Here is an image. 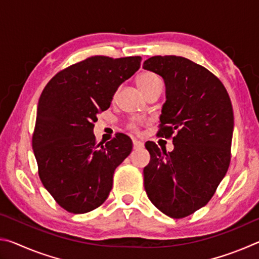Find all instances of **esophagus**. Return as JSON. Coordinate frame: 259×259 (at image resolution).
<instances>
[{
  "instance_id": "obj_1",
  "label": "esophagus",
  "mask_w": 259,
  "mask_h": 259,
  "mask_svg": "<svg viewBox=\"0 0 259 259\" xmlns=\"http://www.w3.org/2000/svg\"><path fill=\"white\" fill-rule=\"evenodd\" d=\"M133 144H134L135 150H140V148L144 147V143L143 142H139V140H137V139H134L133 140Z\"/></svg>"
}]
</instances>
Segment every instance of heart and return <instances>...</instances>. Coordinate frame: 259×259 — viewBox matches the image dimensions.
<instances>
[{
    "label": "heart",
    "mask_w": 259,
    "mask_h": 259,
    "mask_svg": "<svg viewBox=\"0 0 259 259\" xmlns=\"http://www.w3.org/2000/svg\"><path fill=\"white\" fill-rule=\"evenodd\" d=\"M159 83H161V80L159 78V76L151 72H144L140 74V75H138V77H137V84L139 87V89L142 90L145 95L152 89L153 87L159 84ZM129 128L133 130H137V124L131 123L129 125Z\"/></svg>",
    "instance_id": "1"
}]
</instances>
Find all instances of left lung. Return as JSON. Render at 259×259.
<instances>
[{
  "label": "left lung",
  "mask_w": 259,
  "mask_h": 259,
  "mask_svg": "<svg viewBox=\"0 0 259 259\" xmlns=\"http://www.w3.org/2000/svg\"><path fill=\"white\" fill-rule=\"evenodd\" d=\"M143 67L163 77L166 100L157 136L172 138L174 151L147 142L144 168L148 199L171 218L204 207L227 172L234 117L230 96L207 68L179 56H154Z\"/></svg>",
  "instance_id": "obj_1"
}]
</instances>
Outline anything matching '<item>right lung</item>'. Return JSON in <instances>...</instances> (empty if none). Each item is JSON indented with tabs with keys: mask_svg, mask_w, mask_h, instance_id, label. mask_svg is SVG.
I'll return each mask as SVG.
<instances>
[{
	"mask_svg": "<svg viewBox=\"0 0 259 259\" xmlns=\"http://www.w3.org/2000/svg\"><path fill=\"white\" fill-rule=\"evenodd\" d=\"M140 61L139 56L89 57L57 73L42 91L32 146L43 186L68 212L85 213L102 205L116 166L133 150L123 134L97 144L94 123Z\"/></svg>",
	"mask_w": 259,
	"mask_h": 259,
	"instance_id": "right-lung-1",
	"label": "right lung"
}]
</instances>
